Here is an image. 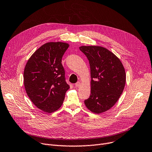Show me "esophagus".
<instances>
[{"label": "esophagus", "mask_w": 152, "mask_h": 152, "mask_svg": "<svg viewBox=\"0 0 152 152\" xmlns=\"http://www.w3.org/2000/svg\"><path fill=\"white\" fill-rule=\"evenodd\" d=\"M81 83L80 82H77L76 84H75V86H76V87H80V86H81Z\"/></svg>", "instance_id": "obj_1"}]
</instances>
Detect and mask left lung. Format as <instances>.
I'll use <instances>...</instances> for the list:
<instances>
[{
	"instance_id": "left-lung-1",
	"label": "left lung",
	"mask_w": 152,
	"mask_h": 152,
	"mask_svg": "<svg viewBox=\"0 0 152 152\" xmlns=\"http://www.w3.org/2000/svg\"><path fill=\"white\" fill-rule=\"evenodd\" d=\"M89 60L91 68V95L86 107L96 114L115 105L123 92L126 72L118 57L106 48L98 45L79 47Z\"/></svg>"
}]
</instances>
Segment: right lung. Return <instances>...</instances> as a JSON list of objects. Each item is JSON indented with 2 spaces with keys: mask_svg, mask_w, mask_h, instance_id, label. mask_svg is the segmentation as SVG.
<instances>
[{
  "mask_svg": "<svg viewBox=\"0 0 152 152\" xmlns=\"http://www.w3.org/2000/svg\"><path fill=\"white\" fill-rule=\"evenodd\" d=\"M69 46L63 42L43 44L31 56L24 69V86L28 96L45 113L58 110L69 89L61 64L63 55Z\"/></svg>",
  "mask_w": 152,
  "mask_h": 152,
  "instance_id": "1",
  "label": "right lung"
}]
</instances>
